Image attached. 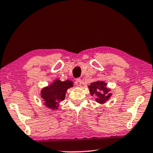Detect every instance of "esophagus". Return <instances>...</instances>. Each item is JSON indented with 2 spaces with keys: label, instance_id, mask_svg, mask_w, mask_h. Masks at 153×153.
Instances as JSON below:
<instances>
[{
  "label": "esophagus",
  "instance_id": "1",
  "mask_svg": "<svg viewBox=\"0 0 153 153\" xmlns=\"http://www.w3.org/2000/svg\"><path fill=\"white\" fill-rule=\"evenodd\" d=\"M81 84H82V80H81L80 79H76V80H75V85L76 86H79L81 85Z\"/></svg>",
  "mask_w": 153,
  "mask_h": 153
}]
</instances>
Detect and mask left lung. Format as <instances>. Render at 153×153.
<instances>
[{"mask_svg":"<svg viewBox=\"0 0 153 153\" xmlns=\"http://www.w3.org/2000/svg\"><path fill=\"white\" fill-rule=\"evenodd\" d=\"M106 86L107 84L102 81H96L88 86L90 94L94 96L96 101L100 104H104L111 96L110 93V89L108 88Z\"/></svg>","mask_w":153,"mask_h":153,"instance_id":"1","label":"left lung"}]
</instances>
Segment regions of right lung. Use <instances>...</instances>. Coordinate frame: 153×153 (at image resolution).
<instances>
[{"label": "right lung", "instance_id": "obj_1", "mask_svg": "<svg viewBox=\"0 0 153 153\" xmlns=\"http://www.w3.org/2000/svg\"><path fill=\"white\" fill-rule=\"evenodd\" d=\"M73 84L71 80L61 82L57 79L51 85L43 88L41 92V97L45 102V106L53 110H57L59 103L65 99L67 89L73 86Z\"/></svg>", "mask_w": 153, "mask_h": 153}]
</instances>
